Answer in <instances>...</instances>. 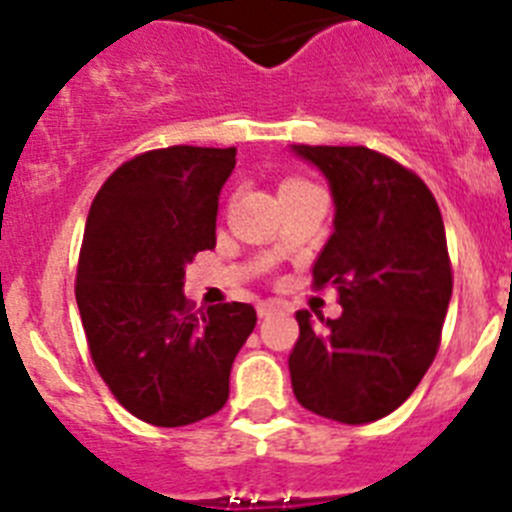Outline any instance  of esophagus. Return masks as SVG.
<instances>
[{"label": "esophagus", "mask_w": 512, "mask_h": 512, "mask_svg": "<svg viewBox=\"0 0 512 512\" xmlns=\"http://www.w3.org/2000/svg\"><path fill=\"white\" fill-rule=\"evenodd\" d=\"M256 310H259V318H269L271 312L279 310V302H274V300L259 302V305H256Z\"/></svg>", "instance_id": "34e87169"}]
</instances>
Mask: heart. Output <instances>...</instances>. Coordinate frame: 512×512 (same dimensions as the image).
Returning a JSON list of instances; mask_svg holds the SVG:
<instances>
[{
    "label": "heart",
    "instance_id": "b5f03b06",
    "mask_svg": "<svg viewBox=\"0 0 512 512\" xmlns=\"http://www.w3.org/2000/svg\"><path fill=\"white\" fill-rule=\"evenodd\" d=\"M289 182H297V179H289Z\"/></svg>",
    "mask_w": 512,
    "mask_h": 512
}]
</instances>
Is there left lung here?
<instances>
[{"label":"left lung","instance_id":"obj_1","mask_svg":"<svg viewBox=\"0 0 512 512\" xmlns=\"http://www.w3.org/2000/svg\"><path fill=\"white\" fill-rule=\"evenodd\" d=\"M292 153L325 176L333 197V235L312 277L318 287H338L343 307L325 328L297 312L292 390L320 418L374 423L413 395L438 351L451 302L441 210L413 171L372 148L292 146Z\"/></svg>","mask_w":512,"mask_h":512}]
</instances>
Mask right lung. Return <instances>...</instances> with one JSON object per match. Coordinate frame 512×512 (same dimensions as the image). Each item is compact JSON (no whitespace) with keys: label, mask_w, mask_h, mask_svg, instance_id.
Returning a JSON list of instances; mask_svg holds the SVG:
<instances>
[{"label":"right lung","mask_w":512,"mask_h":512,"mask_svg":"<svg viewBox=\"0 0 512 512\" xmlns=\"http://www.w3.org/2000/svg\"><path fill=\"white\" fill-rule=\"evenodd\" d=\"M235 148L171 146L122 164L92 202L76 305L89 351L122 408L161 428L223 408L230 369L256 325L246 302L194 315L187 264L215 248L220 189Z\"/></svg>","instance_id":"right-lung-1"}]
</instances>
